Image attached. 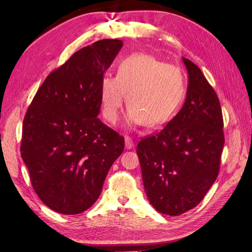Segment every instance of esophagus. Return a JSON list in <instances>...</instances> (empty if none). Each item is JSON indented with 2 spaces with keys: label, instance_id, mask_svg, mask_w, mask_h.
Returning <instances> with one entry per match:
<instances>
[{
  "label": "esophagus",
  "instance_id": "1",
  "mask_svg": "<svg viewBox=\"0 0 252 252\" xmlns=\"http://www.w3.org/2000/svg\"><path fill=\"white\" fill-rule=\"evenodd\" d=\"M125 144H126V149H131L134 147V142H133V140L131 137L129 136H126L125 137Z\"/></svg>",
  "mask_w": 252,
  "mask_h": 252
}]
</instances>
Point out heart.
Returning <instances> with one entry per match:
<instances>
[{"label":"heart","mask_w":252,"mask_h":252,"mask_svg":"<svg viewBox=\"0 0 252 252\" xmlns=\"http://www.w3.org/2000/svg\"><path fill=\"white\" fill-rule=\"evenodd\" d=\"M185 93V77L179 67L152 55L135 53L118 63L117 76L100 81V101L105 119L115 123L125 94L129 109L126 125L163 126L178 109Z\"/></svg>","instance_id":"1"}]
</instances>
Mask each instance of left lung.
<instances>
[{
  "mask_svg": "<svg viewBox=\"0 0 252 252\" xmlns=\"http://www.w3.org/2000/svg\"><path fill=\"white\" fill-rule=\"evenodd\" d=\"M182 61L189 73L183 107L136 148L149 202L158 212L173 217L203 199L217 180L224 146L218 95L199 67L185 57Z\"/></svg>",
  "mask_w": 252,
  "mask_h": 252,
  "instance_id": "8db88e82",
  "label": "left lung"
}]
</instances>
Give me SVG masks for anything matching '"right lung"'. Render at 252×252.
Wrapping results in <instances>:
<instances>
[{
    "label": "right lung",
    "instance_id": "right-lung-1",
    "mask_svg": "<svg viewBox=\"0 0 252 252\" xmlns=\"http://www.w3.org/2000/svg\"><path fill=\"white\" fill-rule=\"evenodd\" d=\"M123 43L105 39L85 46L52 71L26 112L21 158L32 187L62 215L93 206L125 137L101 122L100 81Z\"/></svg>",
    "mask_w": 252,
    "mask_h": 252
}]
</instances>
